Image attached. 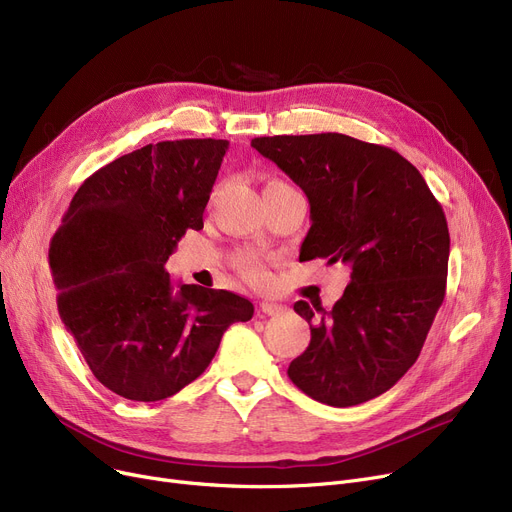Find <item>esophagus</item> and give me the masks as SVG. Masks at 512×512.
<instances>
[{
  "label": "esophagus",
  "mask_w": 512,
  "mask_h": 512,
  "mask_svg": "<svg viewBox=\"0 0 512 512\" xmlns=\"http://www.w3.org/2000/svg\"><path fill=\"white\" fill-rule=\"evenodd\" d=\"M259 311H261V313H265V315H278V313H282V311H284V307H282V305H278V303H267V301H261V303H259Z\"/></svg>",
  "instance_id": "obj_1"
}]
</instances>
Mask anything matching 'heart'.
<instances>
[{
    "label": "heart",
    "mask_w": 512,
    "mask_h": 512,
    "mask_svg": "<svg viewBox=\"0 0 512 512\" xmlns=\"http://www.w3.org/2000/svg\"><path fill=\"white\" fill-rule=\"evenodd\" d=\"M272 186H282V182H272L267 184L265 188H272ZM234 265L238 267V272L242 276H247L249 280H261L263 278V267L259 263V257L255 253L249 251H240L234 255Z\"/></svg>",
    "instance_id": "obj_1"
}]
</instances>
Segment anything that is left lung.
Masks as SVG:
<instances>
[{
    "mask_svg": "<svg viewBox=\"0 0 512 512\" xmlns=\"http://www.w3.org/2000/svg\"><path fill=\"white\" fill-rule=\"evenodd\" d=\"M303 188L311 228L301 261L351 267L330 311L307 301V351L288 378L330 407H355L390 390L417 361L444 301L450 236L442 205L400 153L338 132L251 141Z\"/></svg>",
    "mask_w": 512,
    "mask_h": 512,
    "instance_id": "8db88e82",
    "label": "left lung"
}]
</instances>
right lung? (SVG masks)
<instances>
[{"mask_svg":"<svg viewBox=\"0 0 512 512\" xmlns=\"http://www.w3.org/2000/svg\"><path fill=\"white\" fill-rule=\"evenodd\" d=\"M228 141L145 145L89 176L49 245L58 311L95 378L141 402L197 380L253 303L228 290L174 284L166 261L203 211Z\"/></svg>","mask_w":512,"mask_h":512,"instance_id":"add662e5","label":"right lung"}]
</instances>
